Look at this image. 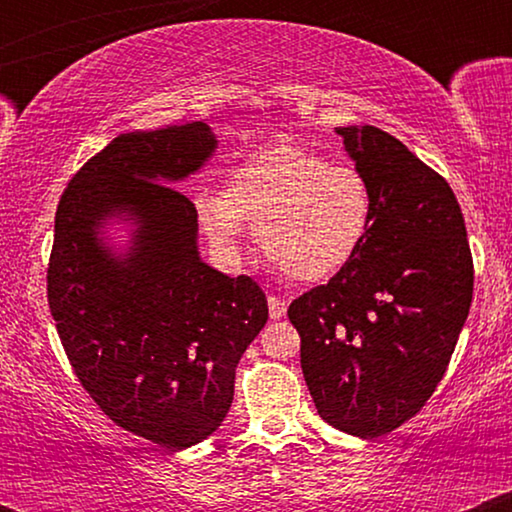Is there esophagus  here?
<instances>
[{
    "label": "esophagus",
    "mask_w": 512,
    "mask_h": 512,
    "mask_svg": "<svg viewBox=\"0 0 512 512\" xmlns=\"http://www.w3.org/2000/svg\"><path fill=\"white\" fill-rule=\"evenodd\" d=\"M267 303H269V317H272V320H281V317L286 315V301H284V298L269 296Z\"/></svg>",
    "instance_id": "obj_1"
}]
</instances>
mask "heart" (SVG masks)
<instances>
[{"label": "heart", "mask_w": 512, "mask_h": 512, "mask_svg": "<svg viewBox=\"0 0 512 512\" xmlns=\"http://www.w3.org/2000/svg\"><path fill=\"white\" fill-rule=\"evenodd\" d=\"M197 216L223 257H238L248 226L289 279L320 284L361 255L373 231L375 195L354 163L298 144H274L226 175L223 195L197 197Z\"/></svg>", "instance_id": "obj_1"}]
</instances>
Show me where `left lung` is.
Here are the masks:
<instances>
[{"mask_svg": "<svg viewBox=\"0 0 512 512\" xmlns=\"http://www.w3.org/2000/svg\"><path fill=\"white\" fill-rule=\"evenodd\" d=\"M375 195L373 231L342 274L289 305L317 414L378 438L419 414L469 315L474 262L448 180L378 127H337Z\"/></svg>", "mask_w": 512, "mask_h": 512, "instance_id": "8db88e82", "label": "left lung"}]
</instances>
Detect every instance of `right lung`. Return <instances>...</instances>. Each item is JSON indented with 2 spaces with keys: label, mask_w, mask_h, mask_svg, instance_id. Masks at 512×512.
Wrapping results in <instances>:
<instances>
[{
  "label": "right lung",
  "mask_w": 512,
  "mask_h": 512,
  "mask_svg": "<svg viewBox=\"0 0 512 512\" xmlns=\"http://www.w3.org/2000/svg\"><path fill=\"white\" fill-rule=\"evenodd\" d=\"M214 146L204 122L120 134L76 170L55 216L48 303L64 354L113 424L166 450L221 426L240 356L269 317L257 281L199 260L195 204L168 185ZM115 208L143 223L125 261L95 240Z\"/></svg>",
  "instance_id": "1"
}]
</instances>
